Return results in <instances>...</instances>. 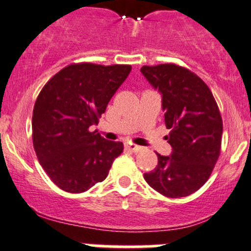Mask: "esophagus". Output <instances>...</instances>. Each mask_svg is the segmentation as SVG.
<instances>
[{
    "label": "esophagus",
    "instance_id": "obj_1",
    "mask_svg": "<svg viewBox=\"0 0 251 251\" xmlns=\"http://www.w3.org/2000/svg\"><path fill=\"white\" fill-rule=\"evenodd\" d=\"M125 149L127 150L129 152H134V153H137V152H139L142 148L140 146H137V145H133V144H125Z\"/></svg>",
    "mask_w": 251,
    "mask_h": 251
}]
</instances>
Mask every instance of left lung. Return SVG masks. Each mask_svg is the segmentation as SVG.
<instances>
[{
    "label": "left lung",
    "mask_w": 251,
    "mask_h": 251,
    "mask_svg": "<svg viewBox=\"0 0 251 251\" xmlns=\"http://www.w3.org/2000/svg\"><path fill=\"white\" fill-rule=\"evenodd\" d=\"M142 74L162 94L170 155L158 154V165L144 178L170 198L185 197L205 184L220 157L223 123L205 82L174 63L143 66Z\"/></svg>",
    "instance_id": "obj_1"
}]
</instances>
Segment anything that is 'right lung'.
I'll return each instance as SVG.
<instances>
[{"mask_svg":"<svg viewBox=\"0 0 251 251\" xmlns=\"http://www.w3.org/2000/svg\"><path fill=\"white\" fill-rule=\"evenodd\" d=\"M131 70L128 65H70L40 92L31 120L34 149L63 191L80 194L102 181L123 152L122 142L106 140L91 127Z\"/></svg>","mask_w":251,"mask_h":251,"instance_id":"add662e5","label":"right lung"}]
</instances>
